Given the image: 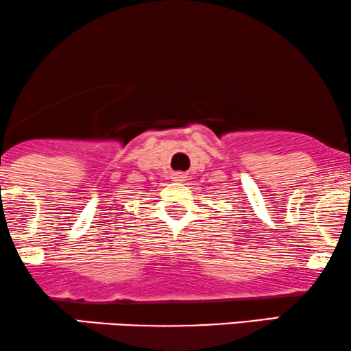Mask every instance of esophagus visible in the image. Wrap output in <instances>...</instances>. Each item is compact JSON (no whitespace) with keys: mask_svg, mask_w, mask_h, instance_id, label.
Returning a JSON list of instances; mask_svg holds the SVG:
<instances>
[{"mask_svg":"<svg viewBox=\"0 0 351 351\" xmlns=\"http://www.w3.org/2000/svg\"><path fill=\"white\" fill-rule=\"evenodd\" d=\"M172 180H176V182H185L187 180V174H184V172H174L172 174Z\"/></svg>","mask_w":351,"mask_h":351,"instance_id":"34e87169","label":"esophagus"}]
</instances>
